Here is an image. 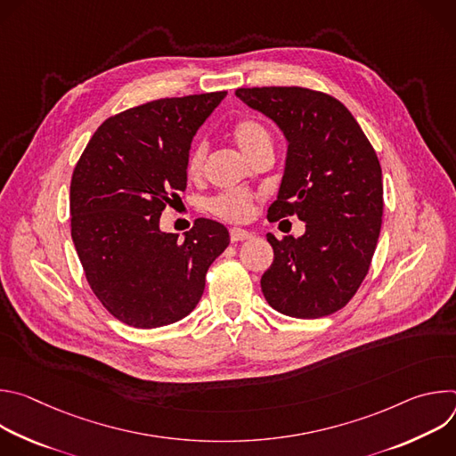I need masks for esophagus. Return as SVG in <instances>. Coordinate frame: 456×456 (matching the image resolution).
Masks as SVG:
<instances>
[{
    "label": "esophagus",
    "mask_w": 456,
    "mask_h": 456,
    "mask_svg": "<svg viewBox=\"0 0 456 456\" xmlns=\"http://www.w3.org/2000/svg\"><path fill=\"white\" fill-rule=\"evenodd\" d=\"M229 234H231V241H232V243H236V241H245V240L254 238V234H252L250 231H245V229H240V227H232V229L229 231Z\"/></svg>",
    "instance_id": "1"
}]
</instances>
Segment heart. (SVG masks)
Segmentation results:
<instances>
[{"label": "heart", "instance_id": "obj_1", "mask_svg": "<svg viewBox=\"0 0 456 456\" xmlns=\"http://www.w3.org/2000/svg\"><path fill=\"white\" fill-rule=\"evenodd\" d=\"M232 137L241 153L250 160L259 150L265 146H273L271 134L267 127L257 122L256 118H241L232 126ZM208 157V144L199 141L194 142L187 155V173L199 175ZM208 209L229 222L245 220L252 209V194L243 189H227L216 197L208 200Z\"/></svg>", "mask_w": 456, "mask_h": 456}]
</instances>
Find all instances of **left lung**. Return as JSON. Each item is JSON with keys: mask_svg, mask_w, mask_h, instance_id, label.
Segmentation results:
<instances>
[{"mask_svg": "<svg viewBox=\"0 0 456 456\" xmlns=\"http://www.w3.org/2000/svg\"><path fill=\"white\" fill-rule=\"evenodd\" d=\"M287 141L278 199L267 218L296 215L305 234H267L274 262L262 276L269 305L315 319L343 308L368 274L382 224V171L361 126L338 99L299 86L238 88Z\"/></svg>", "mask_w": 456, "mask_h": 456, "instance_id": "left-lung-1", "label": "left lung"}]
</instances>
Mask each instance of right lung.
<instances>
[{"label":"right lung","mask_w":456,"mask_h":456,"mask_svg":"<svg viewBox=\"0 0 456 456\" xmlns=\"http://www.w3.org/2000/svg\"><path fill=\"white\" fill-rule=\"evenodd\" d=\"M227 92L159 99L104 120L70 183L72 240L102 306L135 329H159L199 305L229 231L208 218L178 234L160 215L187 185L199 127Z\"/></svg>","instance_id":"right-lung-1"}]
</instances>
